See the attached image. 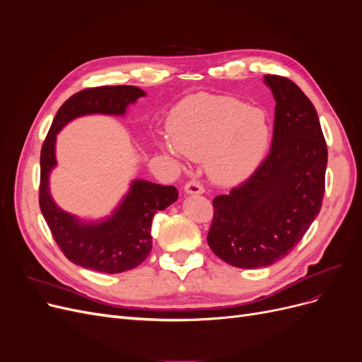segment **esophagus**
I'll return each mask as SVG.
<instances>
[{"label": "esophagus", "instance_id": "obj_1", "mask_svg": "<svg viewBox=\"0 0 362 362\" xmlns=\"http://www.w3.org/2000/svg\"><path fill=\"white\" fill-rule=\"evenodd\" d=\"M184 192L187 193V194H202L205 192V189H204V185L199 181L192 180V181L185 182Z\"/></svg>", "mask_w": 362, "mask_h": 362}]
</instances>
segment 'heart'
<instances>
[{
  "instance_id": "heart-1",
  "label": "heart",
  "mask_w": 362,
  "mask_h": 362,
  "mask_svg": "<svg viewBox=\"0 0 362 362\" xmlns=\"http://www.w3.org/2000/svg\"><path fill=\"white\" fill-rule=\"evenodd\" d=\"M172 140L160 148L173 158L180 152L192 160L206 158L210 177L235 184L255 170L272 137L269 115L229 96L199 93L175 107L169 120Z\"/></svg>"
}]
</instances>
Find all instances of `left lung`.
<instances>
[{"label": "left lung", "instance_id": "left-lung-1", "mask_svg": "<svg viewBox=\"0 0 362 362\" xmlns=\"http://www.w3.org/2000/svg\"><path fill=\"white\" fill-rule=\"evenodd\" d=\"M275 107L269 156L213 199L208 246L228 264L267 267L296 247L322 208L327 148L313 103L286 76L264 75Z\"/></svg>", "mask_w": 362, "mask_h": 362}]
</instances>
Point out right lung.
I'll list each match as a JSON object with an SVG mask.
<instances>
[{"label":"right lung","instance_id":"1","mask_svg":"<svg viewBox=\"0 0 362 362\" xmlns=\"http://www.w3.org/2000/svg\"><path fill=\"white\" fill-rule=\"evenodd\" d=\"M146 93L136 86H101L72 95L59 108L40 151V211L51 234L69 261L84 269L120 273L137 267L152 249L151 225L157 211L178 199L173 185L133 181L115 213L101 222H81L63 211L49 193V173L57 164L56 139L72 119L86 115L124 116L127 107Z\"/></svg>","mask_w":362,"mask_h":362}]
</instances>
